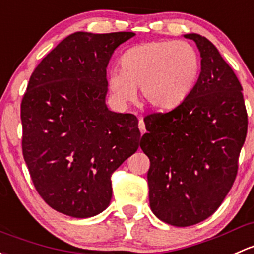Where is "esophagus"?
Instances as JSON below:
<instances>
[{"instance_id":"34e87169","label":"esophagus","mask_w":254,"mask_h":254,"mask_svg":"<svg viewBox=\"0 0 254 254\" xmlns=\"http://www.w3.org/2000/svg\"><path fill=\"white\" fill-rule=\"evenodd\" d=\"M138 129H140L141 134H145L146 132V127H145V122H143V119L138 120Z\"/></svg>"}]
</instances>
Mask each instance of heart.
I'll list each match as a JSON object with an SVG mask.
<instances>
[{
	"mask_svg": "<svg viewBox=\"0 0 254 254\" xmlns=\"http://www.w3.org/2000/svg\"><path fill=\"white\" fill-rule=\"evenodd\" d=\"M199 68L198 53L188 42L149 41L127 50L120 58V69L108 73L107 84L119 106L134 102L141 87L146 105L169 111L190 95Z\"/></svg>",
	"mask_w": 254,
	"mask_h": 254,
	"instance_id": "obj_1",
	"label": "heart"
}]
</instances>
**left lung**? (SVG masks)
<instances>
[{"label":"left lung","instance_id":"obj_1","mask_svg":"<svg viewBox=\"0 0 254 254\" xmlns=\"http://www.w3.org/2000/svg\"><path fill=\"white\" fill-rule=\"evenodd\" d=\"M184 36L201 53L198 80L180 106L145 117L140 145L151 162L152 212L174 226L218 209L236 178L248 124L241 84L217 47L198 34Z\"/></svg>","mask_w":254,"mask_h":254}]
</instances>
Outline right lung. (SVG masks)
<instances>
[{"label": "right lung", "instance_id": "obj_1", "mask_svg": "<svg viewBox=\"0 0 254 254\" xmlns=\"http://www.w3.org/2000/svg\"><path fill=\"white\" fill-rule=\"evenodd\" d=\"M132 36H66L36 66L21 100V148L31 180L51 208L69 217L103 212L112 174L138 148L137 118L106 105L107 65Z\"/></svg>", "mask_w": 254, "mask_h": 254}]
</instances>
